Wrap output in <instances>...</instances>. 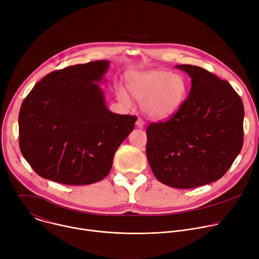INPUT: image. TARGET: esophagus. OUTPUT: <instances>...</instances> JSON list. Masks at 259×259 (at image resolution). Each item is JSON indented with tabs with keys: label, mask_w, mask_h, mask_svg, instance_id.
<instances>
[{
	"label": "esophagus",
	"mask_w": 259,
	"mask_h": 259,
	"mask_svg": "<svg viewBox=\"0 0 259 259\" xmlns=\"http://www.w3.org/2000/svg\"><path fill=\"white\" fill-rule=\"evenodd\" d=\"M136 125H137L139 128H143V127H144V125H145V122H144L143 119H141V118H138V119H137V121H136Z\"/></svg>",
	"instance_id": "obj_1"
}]
</instances>
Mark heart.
<instances>
[{
	"instance_id": "heart-1",
	"label": "heart",
	"mask_w": 259,
	"mask_h": 259,
	"mask_svg": "<svg viewBox=\"0 0 259 259\" xmlns=\"http://www.w3.org/2000/svg\"><path fill=\"white\" fill-rule=\"evenodd\" d=\"M130 90L139 102H142V110L148 117L163 120L182 108L188 95V83L182 74L150 69L133 74ZM118 97L122 103L131 104V97L123 88H119Z\"/></svg>"
}]
</instances>
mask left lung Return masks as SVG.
Listing matches in <instances>:
<instances>
[{"instance_id": "obj_1", "label": "left lung", "mask_w": 259, "mask_h": 259, "mask_svg": "<svg viewBox=\"0 0 259 259\" xmlns=\"http://www.w3.org/2000/svg\"><path fill=\"white\" fill-rule=\"evenodd\" d=\"M192 79L188 98L165 122L147 127L150 168L166 186L192 189L227 172L244 142L243 102L227 81L193 65H176Z\"/></svg>"}]
</instances>
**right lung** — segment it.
Wrapping results in <instances>:
<instances>
[{
	"mask_svg": "<svg viewBox=\"0 0 259 259\" xmlns=\"http://www.w3.org/2000/svg\"><path fill=\"white\" fill-rule=\"evenodd\" d=\"M110 62L76 64L46 75L24 99L18 115L19 148L33 170L63 185L97 183L109 174L116 150L136 116L106 105Z\"/></svg>",
	"mask_w": 259,
	"mask_h": 259,
	"instance_id": "1",
	"label": "right lung"
}]
</instances>
